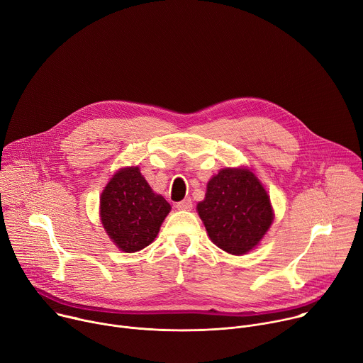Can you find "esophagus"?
<instances>
[{
  "instance_id": "obj_1",
  "label": "esophagus",
  "mask_w": 363,
  "mask_h": 363,
  "mask_svg": "<svg viewBox=\"0 0 363 363\" xmlns=\"http://www.w3.org/2000/svg\"><path fill=\"white\" fill-rule=\"evenodd\" d=\"M177 208L178 210H185V211H189L191 208H192V201L189 199V198H185V199H182V201H179V202H177Z\"/></svg>"
}]
</instances>
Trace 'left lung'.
Returning <instances> with one entry per match:
<instances>
[{
    "label": "left lung",
    "mask_w": 363,
    "mask_h": 363,
    "mask_svg": "<svg viewBox=\"0 0 363 363\" xmlns=\"http://www.w3.org/2000/svg\"><path fill=\"white\" fill-rule=\"evenodd\" d=\"M196 210L211 241L235 255L254 248L273 223L270 198L248 169L220 171Z\"/></svg>",
    "instance_id": "8db88e82"
}]
</instances>
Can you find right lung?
Wrapping results in <instances>:
<instances>
[{
  "label": "right lung",
  "mask_w": 363,
  "mask_h": 363,
  "mask_svg": "<svg viewBox=\"0 0 363 363\" xmlns=\"http://www.w3.org/2000/svg\"><path fill=\"white\" fill-rule=\"evenodd\" d=\"M169 211L168 201L150 189L138 167L118 171L100 196L101 224L125 252L149 245Z\"/></svg>",
  "instance_id": "1"
}]
</instances>
